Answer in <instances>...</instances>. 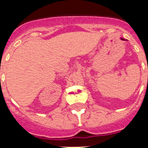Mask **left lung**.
I'll use <instances>...</instances> for the list:
<instances>
[{"label": "left lung", "instance_id": "8db88e82", "mask_svg": "<svg viewBox=\"0 0 148 148\" xmlns=\"http://www.w3.org/2000/svg\"><path fill=\"white\" fill-rule=\"evenodd\" d=\"M121 39H122V38H121ZM122 40H124V39H122Z\"/></svg>", "mask_w": 148, "mask_h": 148}]
</instances>
